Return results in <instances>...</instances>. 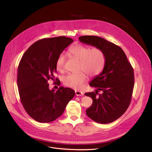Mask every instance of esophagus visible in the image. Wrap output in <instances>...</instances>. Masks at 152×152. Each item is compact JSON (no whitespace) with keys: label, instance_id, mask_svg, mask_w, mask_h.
I'll return each instance as SVG.
<instances>
[{"label":"esophagus","instance_id":"esophagus-1","mask_svg":"<svg viewBox=\"0 0 152 152\" xmlns=\"http://www.w3.org/2000/svg\"><path fill=\"white\" fill-rule=\"evenodd\" d=\"M75 94L77 96H83L84 95V93L83 92L79 91H75Z\"/></svg>","mask_w":152,"mask_h":152}]
</instances>
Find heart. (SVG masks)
Returning <instances> with one entry per match:
<instances>
[{
	"label": "heart",
	"mask_w": 152,
	"mask_h": 152,
	"mask_svg": "<svg viewBox=\"0 0 152 152\" xmlns=\"http://www.w3.org/2000/svg\"><path fill=\"white\" fill-rule=\"evenodd\" d=\"M72 57L79 60L78 73L68 74L63 77V83L75 89H81L87 80V74L91 76L99 75L105 66V55L100 49H92L82 44H76L69 49ZM65 57L63 53L58 55L56 61V68L58 71H63L65 66ZM85 72H84V71Z\"/></svg>",
	"instance_id": "heart-1"
}]
</instances>
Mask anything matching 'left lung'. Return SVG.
<instances>
[{"label":"left lung","mask_w":152,"mask_h":152,"mask_svg":"<svg viewBox=\"0 0 152 152\" xmlns=\"http://www.w3.org/2000/svg\"><path fill=\"white\" fill-rule=\"evenodd\" d=\"M79 39L83 43L99 48L106 57L103 71L89 84L97 89L96 91L85 93L93 100L86 114L100 124L113 122L130 105L134 86L133 68L118 45L98 36H83ZM99 90L102 91V94L98 93Z\"/></svg>","instance_id":"1"}]
</instances>
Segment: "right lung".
I'll use <instances>...</instances> for the list:
<instances>
[{
	"label": "right lung",
	"instance_id": "add662e5",
	"mask_svg": "<svg viewBox=\"0 0 152 152\" xmlns=\"http://www.w3.org/2000/svg\"><path fill=\"white\" fill-rule=\"evenodd\" d=\"M73 42L71 38L59 36L39 40L23 54L18 67L17 84L22 105L34 120L43 123L60 117L75 92L61 86L57 91L49 89L48 81L60 84L56 61L58 55Z\"/></svg>",
	"mask_w": 152,
	"mask_h": 152
}]
</instances>
